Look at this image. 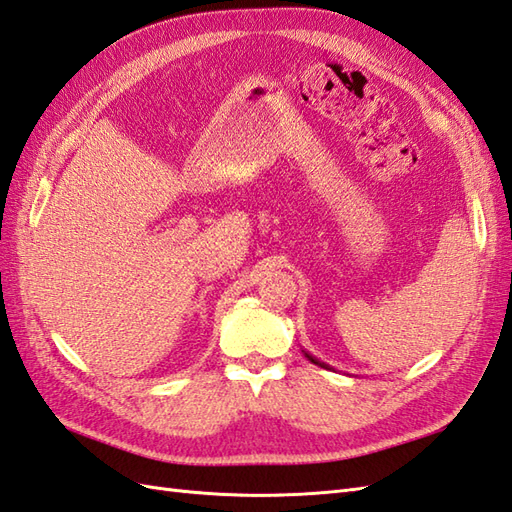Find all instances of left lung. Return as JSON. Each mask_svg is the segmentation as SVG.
Masks as SVG:
<instances>
[{"label": "left lung", "instance_id": "8db88e82", "mask_svg": "<svg viewBox=\"0 0 512 512\" xmlns=\"http://www.w3.org/2000/svg\"><path fill=\"white\" fill-rule=\"evenodd\" d=\"M305 355H307V353H305ZM307 358H310V360H312L314 364H318V366H323V368L327 366V364H323V362H318V360H314V358H312V355H307Z\"/></svg>", "mask_w": 512, "mask_h": 512}]
</instances>
